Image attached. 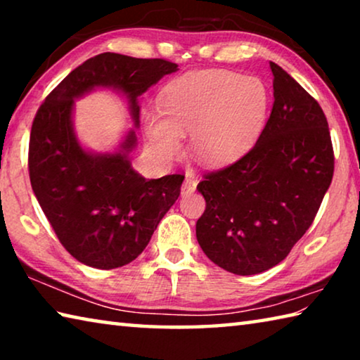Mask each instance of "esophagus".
<instances>
[{
    "label": "esophagus",
    "instance_id": "obj_1",
    "mask_svg": "<svg viewBox=\"0 0 360 360\" xmlns=\"http://www.w3.org/2000/svg\"><path fill=\"white\" fill-rule=\"evenodd\" d=\"M195 188H197V178L193 174H187L184 184L181 187V195L182 197H188V195L195 192Z\"/></svg>",
    "mask_w": 360,
    "mask_h": 360
}]
</instances>
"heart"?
Returning a JSON list of instances; mask_svg holds the SVG:
<instances>
[{
  "label": "heart",
  "instance_id": "obj_1",
  "mask_svg": "<svg viewBox=\"0 0 360 360\" xmlns=\"http://www.w3.org/2000/svg\"><path fill=\"white\" fill-rule=\"evenodd\" d=\"M160 108L144 119L146 136L158 157H178L182 133H191L195 157L219 167L246 154L259 138L270 109V90L255 76L188 72L163 89Z\"/></svg>",
  "mask_w": 360,
  "mask_h": 360
}]
</instances>
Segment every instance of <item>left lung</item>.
Masks as SVG:
<instances>
[{
  "instance_id": "8db88e82",
  "label": "left lung",
  "mask_w": 360,
  "mask_h": 360,
  "mask_svg": "<svg viewBox=\"0 0 360 360\" xmlns=\"http://www.w3.org/2000/svg\"><path fill=\"white\" fill-rule=\"evenodd\" d=\"M273 109L254 148L205 174L197 191L203 252L224 270L249 276L283 262L313 224L332 182L333 149L319 103L270 62Z\"/></svg>"
}]
</instances>
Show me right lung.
<instances>
[{"label": "right lung", "instance_id": "add662e5", "mask_svg": "<svg viewBox=\"0 0 360 360\" xmlns=\"http://www.w3.org/2000/svg\"><path fill=\"white\" fill-rule=\"evenodd\" d=\"M178 65L105 52L72 70L36 112L28 169L33 192L72 257L100 270L124 266L144 251L158 222L181 193L182 174L146 179L131 167L136 130L112 153L82 148L75 136L74 101L96 88L127 96L136 129L139 96Z\"/></svg>", "mask_w": 360, "mask_h": 360}]
</instances>
